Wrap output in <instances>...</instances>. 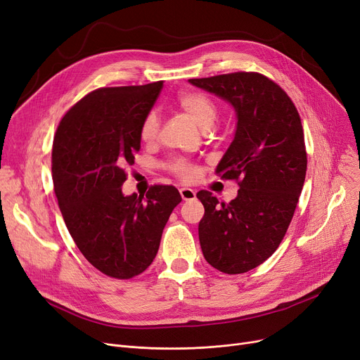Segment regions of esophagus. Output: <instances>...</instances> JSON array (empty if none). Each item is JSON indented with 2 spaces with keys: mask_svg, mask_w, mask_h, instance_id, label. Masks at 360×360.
Segmentation results:
<instances>
[{
  "mask_svg": "<svg viewBox=\"0 0 360 360\" xmlns=\"http://www.w3.org/2000/svg\"><path fill=\"white\" fill-rule=\"evenodd\" d=\"M181 193V197L184 201H191V200H195V191L191 190V188H181L179 190Z\"/></svg>",
  "mask_w": 360,
  "mask_h": 360,
  "instance_id": "1",
  "label": "esophagus"
}]
</instances>
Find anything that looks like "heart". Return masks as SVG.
Here are the masks:
<instances>
[{"mask_svg": "<svg viewBox=\"0 0 360 360\" xmlns=\"http://www.w3.org/2000/svg\"><path fill=\"white\" fill-rule=\"evenodd\" d=\"M176 102L186 115L204 129L209 128L217 118V103L212 96H209V94L204 91H185L179 94ZM159 127L160 121L158 113L155 110L148 112L140 125V139L144 143H151L158 137ZM167 167L170 172L184 181H191L197 176L195 166L184 159H176L174 162H170Z\"/></svg>", "mask_w": 360, "mask_h": 360, "instance_id": "heart-1", "label": "heart"}]
</instances>
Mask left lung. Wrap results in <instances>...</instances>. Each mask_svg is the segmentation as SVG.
<instances>
[{"instance_id": "left-lung-1", "label": "left lung", "mask_w": 360, "mask_h": 360, "mask_svg": "<svg viewBox=\"0 0 360 360\" xmlns=\"http://www.w3.org/2000/svg\"><path fill=\"white\" fill-rule=\"evenodd\" d=\"M190 83L228 101L238 117L216 169L221 179L238 182V197L220 202L210 191L197 194L205 210L198 224L202 255L221 273H247L273 255L292 221L307 175L304 128L288 93L259 72Z\"/></svg>"}]
</instances>
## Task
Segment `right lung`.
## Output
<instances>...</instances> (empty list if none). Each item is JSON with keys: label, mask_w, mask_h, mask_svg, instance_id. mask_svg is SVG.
Wrapping results in <instances>:
<instances>
[{"label": "right lung", "mask_w": 360, "mask_h": 360, "mask_svg": "<svg viewBox=\"0 0 360 360\" xmlns=\"http://www.w3.org/2000/svg\"><path fill=\"white\" fill-rule=\"evenodd\" d=\"M163 82L102 87L75 103L53 136L52 181L67 229L101 273L128 280L153 262L170 213L181 202L172 185L125 197V166L140 150V125Z\"/></svg>", "instance_id": "1"}]
</instances>
